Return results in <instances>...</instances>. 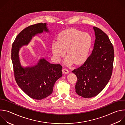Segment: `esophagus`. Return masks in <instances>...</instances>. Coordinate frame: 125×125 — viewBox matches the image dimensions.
<instances>
[{"mask_svg":"<svg viewBox=\"0 0 125 125\" xmlns=\"http://www.w3.org/2000/svg\"><path fill=\"white\" fill-rule=\"evenodd\" d=\"M62 72L64 74H68L69 73V71L67 69H66L65 68H63L62 69Z\"/></svg>","mask_w":125,"mask_h":125,"instance_id":"34e87169","label":"esophagus"}]
</instances>
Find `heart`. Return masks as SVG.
I'll return each instance as SVG.
<instances>
[{
  "label": "heart",
  "mask_w": 125,
  "mask_h": 125,
  "mask_svg": "<svg viewBox=\"0 0 125 125\" xmlns=\"http://www.w3.org/2000/svg\"><path fill=\"white\" fill-rule=\"evenodd\" d=\"M92 43L90 35L76 29H69L61 32L58 41H53L51 49L55 59L59 62L66 53L68 57L64 63L70 65L74 62L79 64L83 62L88 55Z\"/></svg>",
  "instance_id": "obj_1"
}]
</instances>
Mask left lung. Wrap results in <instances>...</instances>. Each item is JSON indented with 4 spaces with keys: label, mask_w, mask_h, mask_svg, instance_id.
<instances>
[{
    "label": "left lung",
    "mask_w": 125,
    "mask_h": 125,
    "mask_svg": "<svg viewBox=\"0 0 125 125\" xmlns=\"http://www.w3.org/2000/svg\"><path fill=\"white\" fill-rule=\"evenodd\" d=\"M95 40L92 54L72 72L77 77L76 92L84 98L98 94L109 81L113 71L114 47L108 35L94 27Z\"/></svg>",
    "instance_id": "obj_1"
}]
</instances>
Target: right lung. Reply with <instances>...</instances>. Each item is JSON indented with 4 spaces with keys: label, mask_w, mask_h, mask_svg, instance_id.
Returning a JSON list of instances; mask_svg holds the SVG:
<instances>
[{
    "label": "right lung",
    "mask_w": 125,
    "mask_h": 125,
    "mask_svg": "<svg viewBox=\"0 0 125 125\" xmlns=\"http://www.w3.org/2000/svg\"><path fill=\"white\" fill-rule=\"evenodd\" d=\"M43 31H49L46 23H40L26 28L16 37L11 50V59L17 83L29 96L37 100L50 95L56 81L62 76L61 65L50 64L44 58L40 59L32 67H23L21 65L20 48L28 45L32 37Z\"/></svg>",
    "instance_id": "add662e5"
}]
</instances>
